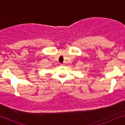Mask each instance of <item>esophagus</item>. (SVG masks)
I'll use <instances>...</instances> for the list:
<instances>
[{
	"label": "esophagus",
	"instance_id": "esophagus-1",
	"mask_svg": "<svg viewBox=\"0 0 125 125\" xmlns=\"http://www.w3.org/2000/svg\"><path fill=\"white\" fill-rule=\"evenodd\" d=\"M61 65H62V64H61Z\"/></svg>",
	"mask_w": 125,
	"mask_h": 125
}]
</instances>
